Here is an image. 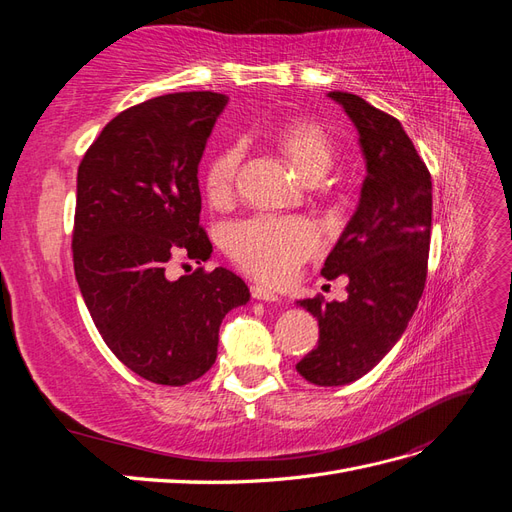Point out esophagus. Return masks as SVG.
I'll return each mask as SVG.
<instances>
[{
    "mask_svg": "<svg viewBox=\"0 0 512 512\" xmlns=\"http://www.w3.org/2000/svg\"><path fill=\"white\" fill-rule=\"evenodd\" d=\"M252 297L258 299V301H267V303H280L282 297L277 292H273L271 288L267 286H252Z\"/></svg>",
    "mask_w": 512,
    "mask_h": 512,
    "instance_id": "obj_1",
    "label": "esophagus"
}]
</instances>
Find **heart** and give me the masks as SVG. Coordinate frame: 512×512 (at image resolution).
<instances>
[{"label":"heart","mask_w":512,"mask_h":512,"mask_svg":"<svg viewBox=\"0 0 512 512\" xmlns=\"http://www.w3.org/2000/svg\"><path fill=\"white\" fill-rule=\"evenodd\" d=\"M275 143L282 149L294 170L307 181L327 173L335 147L331 136L312 119H290L277 130ZM241 164V147L228 145L205 166V192L211 203L224 205L235 192V181ZM322 243L318 226L292 215H254L228 228L226 250L237 265L267 284H282L297 273L301 262L318 252Z\"/></svg>","instance_id":"1"}]
</instances>
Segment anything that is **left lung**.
<instances>
[{"instance_id":"left-lung-1","label":"left lung","mask_w":512,"mask_h":512,"mask_svg":"<svg viewBox=\"0 0 512 512\" xmlns=\"http://www.w3.org/2000/svg\"><path fill=\"white\" fill-rule=\"evenodd\" d=\"M359 132L367 175L359 207L324 260L322 275L348 277V299L297 301L318 320V346L297 363L318 386L350 384L404 335L427 280L431 175L401 123L363 98L331 91Z\"/></svg>"}]
</instances>
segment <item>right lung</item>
I'll return each instance as SVG.
<instances>
[{"label":"right lung","mask_w":512,"mask_h":512,"mask_svg":"<svg viewBox=\"0 0 512 512\" xmlns=\"http://www.w3.org/2000/svg\"><path fill=\"white\" fill-rule=\"evenodd\" d=\"M228 98L181 91L119 113L76 177L74 275L104 344L141 378L183 386L211 369L224 316L250 301L218 267L168 280L173 256L207 260L198 164Z\"/></svg>","instance_id":"1"}]
</instances>
